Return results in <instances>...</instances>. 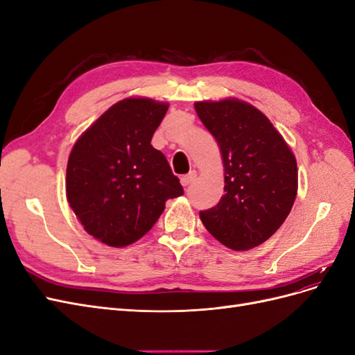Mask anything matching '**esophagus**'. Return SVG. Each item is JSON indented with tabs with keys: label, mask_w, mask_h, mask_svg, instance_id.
Listing matches in <instances>:
<instances>
[{
	"label": "esophagus",
	"mask_w": 355,
	"mask_h": 355,
	"mask_svg": "<svg viewBox=\"0 0 355 355\" xmlns=\"http://www.w3.org/2000/svg\"><path fill=\"white\" fill-rule=\"evenodd\" d=\"M196 178H197L196 171H191V173H188L187 176H182V178H180V184L184 185V187H188V185L192 184V182L196 180Z\"/></svg>",
	"instance_id": "34e87169"
}]
</instances>
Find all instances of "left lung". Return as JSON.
<instances>
[{
    "label": "left lung",
    "mask_w": 355,
    "mask_h": 355,
    "mask_svg": "<svg viewBox=\"0 0 355 355\" xmlns=\"http://www.w3.org/2000/svg\"><path fill=\"white\" fill-rule=\"evenodd\" d=\"M202 124L216 139L227 176L225 196L200 211L204 227L232 250H249L282 227L296 198L293 153L254 106L235 99L197 102Z\"/></svg>",
    "instance_id": "left-lung-1"
}]
</instances>
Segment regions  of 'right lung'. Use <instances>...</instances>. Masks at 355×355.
<instances>
[{
  "instance_id": "obj_1",
  "label": "right lung",
  "mask_w": 355,
  "mask_h": 355,
  "mask_svg": "<svg viewBox=\"0 0 355 355\" xmlns=\"http://www.w3.org/2000/svg\"><path fill=\"white\" fill-rule=\"evenodd\" d=\"M167 103L124 99L73 145L67 167V197L84 230L124 247L154 227L168 198L184 194L164 154L151 145Z\"/></svg>"
}]
</instances>
